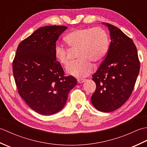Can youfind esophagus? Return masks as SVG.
<instances>
[{
    "instance_id": "obj_1",
    "label": "esophagus",
    "mask_w": 147,
    "mask_h": 147,
    "mask_svg": "<svg viewBox=\"0 0 147 147\" xmlns=\"http://www.w3.org/2000/svg\"><path fill=\"white\" fill-rule=\"evenodd\" d=\"M86 81V80H83V79H79V80H78V83H84Z\"/></svg>"
}]
</instances>
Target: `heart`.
Listing matches in <instances>:
<instances>
[{"instance_id":"1","label":"heart","mask_w":147,"mask_h":147,"mask_svg":"<svg viewBox=\"0 0 147 147\" xmlns=\"http://www.w3.org/2000/svg\"><path fill=\"white\" fill-rule=\"evenodd\" d=\"M64 42L71 49H76L78 60L71 62L65 70L72 76L83 78L93 69L91 61L99 62L104 59L109 50L107 32L100 27L79 28L71 31L64 37ZM54 56L59 63L66 65L69 62V52L63 45L56 44Z\"/></svg>"}]
</instances>
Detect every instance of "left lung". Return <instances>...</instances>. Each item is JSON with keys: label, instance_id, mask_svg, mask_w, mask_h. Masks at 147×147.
<instances>
[{"label": "left lung", "instance_id": "1", "mask_svg": "<svg viewBox=\"0 0 147 147\" xmlns=\"http://www.w3.org/2000/svg\"><path fill=\"white\" fill-rule=\"evenodd\" d=\"M110 32L107 54L92 76L96 83L92 104L97 110L110 112L129 98L140 72V61L133 40L116 26L102 23Z\"/></svg>", "mask_w": 147, "mask_h": 147}]
</instances>
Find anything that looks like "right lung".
<instances>
[{
	"label": "right lung",
	"instance_id": "1",
	"mask_svg": "<svg viewBox=\"0 0 147 147\" xmlns=\"http://www.w3.org/2000/svg\"><path fill=\"white\" fill-rule=\"evenodd\" d=\"M67 27L47 26L36 30L18 45L12 70L18 93L29 107L42 115L57 113L76 85L73 76H64L56 61L54 47Z\"/></svg>",
	"mask_w": 147,
	"mask_h": 147
}]
</instances>
